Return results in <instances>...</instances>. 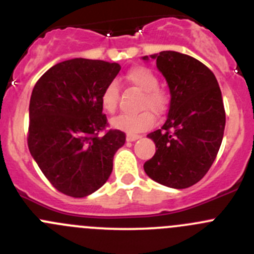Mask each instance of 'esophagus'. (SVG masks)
Listing matches in <instances>:
<instances>
[{"label": "esophagus", "instance_id": "34e87169", "mask_svg": "<svg viewBox=\"0 0 254 254\" xmlns=\"http://www.w3.org/2000/svg\"><path fill=\"white\" fill-rule=\"evenodd\" d=\"M140 137H141L140 135H135V134H127V141H135V140H139Z\"/></svg>", "mask_w": 254, "mask_h": 254}]
</instances>
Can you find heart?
Returning a JSON list of instances; mask_svg holds the SVG:
<instances>
[{
  "mask_svg": "<svg viewBox=\"0 0 254 254\" xmlns=\"http://www.w3.org/2000/svg\"><path fill=\"white\" fill-rule=\"evenodd\" d=\"M125 81L132 87L142 92L140 109H150L155 114L166 111L168 98L166 92L158 87V77L151 68L145 66L131 67L124 76ZM120 88L117 81H111L101 93V106L104 112L113 114L118 108ZM115 129L127 132H141L153 125V115L148 111H143L135 115H119L112 120Z\"/></svg>",
  "mask_w": 254,
  "mask_h": 254,
  "instance_id": "obj_1",
  "label": "heart"
}]
</instances>
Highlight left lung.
<instances>
[{
  "mask_svg": "<svg viewBox=\"0 0 254 254\" xmlns=\"http://www.w3.org/2000/svg\"><path fill=\"white\" fill-rule=\"evenodd\" d=\"M150 58L167 79L171 102L163 127L147 135L156 152L143 170L163 186L188 188L206 175L221 146L226 123L221 91L211 70L191 56L161 51Z\"/></svg>",
  "mask_w": 254,
  "mask_h": 254,
  "instance_id": "left-lung-1",
  "label": "left lung"
}]
</instances>
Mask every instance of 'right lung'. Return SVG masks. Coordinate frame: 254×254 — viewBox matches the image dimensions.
<instances>
[{
    "instance_id": "obj_1",
    "label": "right lung",
    "mask_w": 254,
    "mask_h": 254,
    "mask_svg": "<svg viewBox=\"0 0 254 254\" xmlns=\"http://www.w3.org/2000/svg\"><path fill=\"white\" fill-rule=\"evenodd\" d=\"M119 71L117 63L72 59L49 68L33 88L28 147L60 193L83 198L111 176L125 132L107 129L101 93Z\"/></svg>"
}]
</instances>
